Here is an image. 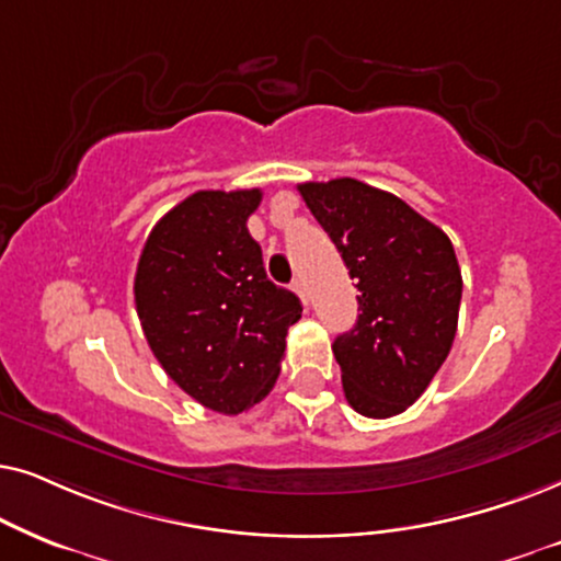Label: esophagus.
Segmentation results:
<instances>
[{
	"mask_svg": "<svg viewBox=\"0 0 561 561\" xmlns=\"http://www.w3.org/2000/svg\"><path fill=\"white\" fill-rule=\"evenodd\" d=\"M293 289L297 295H300V300L302 302H310V295H308V285H305V282L300 279V276H297V279L293 282Z\"/></svg>",
	"mask_w": 561,
	"mask_h": 561,
	"instance_id": "obj_1",
	"label": "esophagus"
}]
</instances>
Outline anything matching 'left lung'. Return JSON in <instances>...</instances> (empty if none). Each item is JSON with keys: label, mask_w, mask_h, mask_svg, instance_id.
Wrapping results in <instances>:
<instances>
[{"label": "left lung", "mask_w": 561, "mask_h": 561, "mask_svg": "<svg viewBox=\"0 0 561 561\" xmlns=\"http://www.w3.org/2000/svg\"><path fill=\"white\" fill-rule=\"evenodd\" d=\"M297 190L358 289L356 325L333 341L348 405L398 415L425 392L457 335L461 268L449 236L358 179Z\"/></svg>", "instance_id": "1"}]
</instances>
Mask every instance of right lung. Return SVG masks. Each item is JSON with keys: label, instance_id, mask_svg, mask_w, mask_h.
Masks as SVG:
<instances>
[{"label": "right lung", "instance_id": "add662e5", "mask_svg": "<svg viewBox=\"0 0 561 561\" xmlns=\"http://www.w3.org/2000/svg\"><path fill=\"white\" fill-rule=\"evenodd\" d=\"M261 190L194 192L156 222L136 272V310L163 371L222 415L256 405L279 377L295 293L268 282L245 220Z\"/></svg>", "mask_w": 561, "mask_h": 561}]
</instances>
